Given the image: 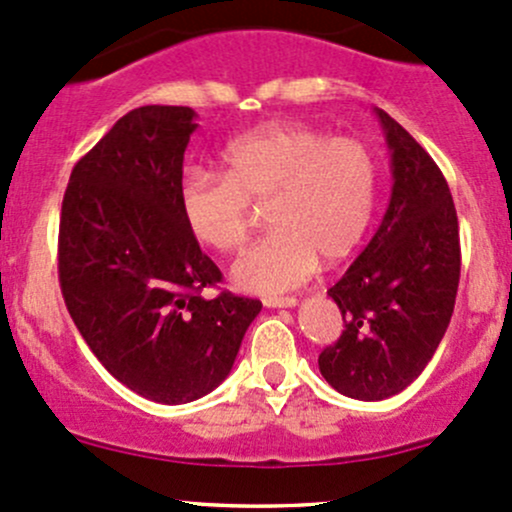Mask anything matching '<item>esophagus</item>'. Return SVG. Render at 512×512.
I'll return each mask as SVG.
<instances>
[{
  "mask_svg": "<svg viewBox=\"0 0 512 512\" xmlns=\"http://www.w3.org/2000/svg\"><path fill=\"white\" fill-rule=\"evenodd\" d=\"M263 305L266 307H295L298 305V298H263Z\"/></svg>",
  "mask_w": 512,
  "mask_h": 512,
  "instance_id": "esophagus-1",
  "label": "esophagus"
}]
</instances>
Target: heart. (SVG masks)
I'll return each mask as SVG.
<instances>
[{
	"mask_svg": "<svg viewBox=\"0 0 512 512\" xmlns=\"http://www.w3.org/2000/svg\"><path fill=\"white\" fill-rule=\"evenodd\" d=\"M222 175L188 173L178 210L197 244L227 254L244 241L246 202L263 200L271 232L232 263L239 290L278 295L298 288L324 261L361 244L376 205V163L351 136L324 139L305 124H266L224 146Z\"/></svg>",
	"mask_w": 512,
	"mask_h": 512,
	"instance_id": "obj_1",
	"label": "heart"
}]
</instances>
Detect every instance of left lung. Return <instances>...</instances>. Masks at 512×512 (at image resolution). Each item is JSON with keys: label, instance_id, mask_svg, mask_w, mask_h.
Returning <instances> with one entry per match:
<instances>
[{"label": "left lung", "instance_id": "1", "mask_svg": "<svg viewBox=\"0 0 512 512\" xmlns=\"http://www.w3.org/2000/svg\"><path fill=\"white\" fill-rule=\"evenodd\" d=\"M390 190L383 222L327 295L344 332L320 354L324 381L356 400L398 395L447 332L461 273L459 219L442 170L383 109Z\"/></svg>", "mask_w": 512, "mask_h": 512}]
</instances>
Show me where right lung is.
Masks as SVG:
<instances>
[{
  "mask_svg": "<svg viewBox=\"0 0 512 512\" xmlns=\"http://www.w3.org/2000/svg\"><path fill=\"white\" fill-rule=\"evenodd\" d=\"M190 107L131 109L75 163L60 210L65 305L102 366L153 403L202 398L232 371L261 302L222 290L178 210Z\"/></svg>",
  "mask_w": 512,
  "mask_h": 512,
  "instance_id": "1",
  "label": "right lung"
}]
</instances>
